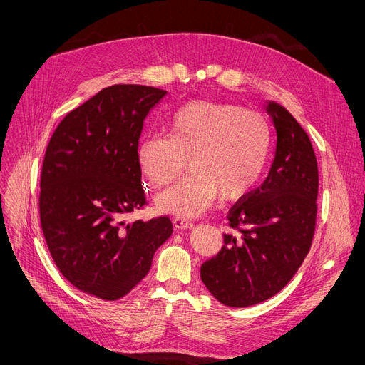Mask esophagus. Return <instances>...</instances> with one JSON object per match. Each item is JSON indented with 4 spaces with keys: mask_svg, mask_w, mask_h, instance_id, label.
Returning <instances> with one entry per match:
<instances>
[{
    "mask_svg": "<svg viewBox=\"0 0 365 365\" xmlns=\"http://www.w3.org/2000/svg\"><path fill=\"white\" fill-rule=\"evenodd\" d=\"M173 225H175L176 229H190L194 227V223L189 222V220H185L182 217H176L175 220H173Z\"/></svg>",
    "mask_w": 365,
    "mask_h": 365,
    "instance_id": "1",
    "label": "esophagus"
}]
</instances>
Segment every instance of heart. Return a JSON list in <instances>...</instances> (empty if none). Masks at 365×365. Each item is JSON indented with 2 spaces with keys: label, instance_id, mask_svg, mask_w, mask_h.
I'll list each match as a JSON object with an SVG mask.
<instances>
[{
  "label": "heart",
  "instance_id": "b5f03b06",
  "mask_svg": "<svg viewBox=\"0 0 365 365\" xmlns=\"http://www.w3.org/2000/svg\"><path fill=\"white\" fill-rule=\"evenodd\" d=\"M167 136L149 134L138 164L152 187L175 180L187 160L189 175L157 198L160 210L197 217L220 195L232 201L260 179L271 152V127L262 113L238 105L197 101L168 115Z\"/></svg>",
  "mask_w": 365,
  "mask_h": 365
}]
</instances>
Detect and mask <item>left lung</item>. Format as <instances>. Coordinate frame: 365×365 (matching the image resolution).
Here are the masks:
<instances>
[{
    "label": "left lung",
    "instance_id": "obj_1",
    "mask_svg": "<svg viewBox=\"0 0 365 365\" xmlns=\"http://www.w3.org/2000/svg\"><path fill=\"white\" fill-rule=\"evenodd\" d=\"M277 130L269 175L226 216L222 250L201 266L220 303L245 308L275 296L294 277L312 244L318 165L308 134L275 102L266 106Z\"/></svg>",
    "mask_w": 365,
    "mask_h": 365
}]
</instances>
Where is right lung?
<instances>
[{
    "instance_id": "right-lung-1",
    "label": "right lung",
    "mask_w": 365,
    "mask_h": 365,
    "mask_svg": "<svg viewBox=\"0 0 365 365\" xmlns=\"http://www.w3.org/2000/svg\"><path fill=\"white\" fill-rule=\"evenodd\" d=\"M165 94L138 84L106 87L66 115L46 150L40 220L50 255L73 287L102 300L130 293L173 232L167 216L125 222L146 204L139 139Z\"/></svg>"
}]
</instances>
